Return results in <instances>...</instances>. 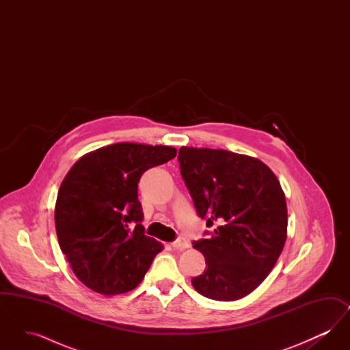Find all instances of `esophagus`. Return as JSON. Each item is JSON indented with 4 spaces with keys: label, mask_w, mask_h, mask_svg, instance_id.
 <instances>
[{
    "label": "esophagus",
    "mask_w": 350,
    "mask_h": 350,
    "mask_svg": "<svg viewBox=\"0 0 350 350\" xmlns=\"http://www.w3.org/2000/svg\"><path fill=\"white\" fill-rule=\"evenodd\" d=\"M172 247L173 248H176V250H185V248H187L189 247V241L185 239V237H178L176 241H173L172 243Z\"/></svg>",
    "instance_id": "esophagus-1"
}]
</instances>
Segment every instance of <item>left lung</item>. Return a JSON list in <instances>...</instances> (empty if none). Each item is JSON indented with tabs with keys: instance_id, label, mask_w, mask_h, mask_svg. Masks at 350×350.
Listing matches in <instances>:
<instances>
[{
	"instance_id": "8db88e82",
	"label": "left lung",
	"mask_w": 350,
	"mask_h": 350,
	"mask_svg": "<svg viewBox=\"0 0 350 350\" xmlns=\"http://www.w3.org/2000/svg\"><path fill=\"white\" fill-rule=\"evenodd\" d=\"M178 163L198 217L214 228L193 241L207 267L191 283L206 298L240 299L282 252L287 207L280 181L262 161L230 150L181 147Z\"/></svg>"
}]
</instances>
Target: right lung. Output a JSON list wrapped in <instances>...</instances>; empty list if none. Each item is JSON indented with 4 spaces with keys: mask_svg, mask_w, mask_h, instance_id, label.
<instances>
[{
    "mask_svg": "<svg viewBox=\"0 0 350 350\" xmlns=\"http://www.w3.org/2000/svg\"><path fill=\"white\" fill-rule=\"evenodd\" d=\"M176 154L167 146L118 143L85 154L68 172L55 206L57 240L76 277L93 291L133 290L164 248L144 234L137 183Z\"/></svg>",
    "mask_w": 350,
    "mask_h": 350,
    "instance_id": "obj_1",
    "label": "right lung"
}]
</instances>
